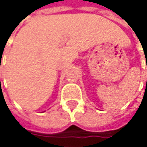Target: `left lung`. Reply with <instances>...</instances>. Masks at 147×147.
Wrapping results in <instances>:
<instances>
[{
  "label": "left lung",
  "instance_id": "1",
  "mask_svg": "<svg viewBox=\"0 0 147 147\" xmlns=\"http://www.w3.org/2000/svg\"><path fill=\"white\" fill-rule=\"evenodd\" d=\"M146 63H147V62H146Z\"/></svg>",
  "mask_w": 147,
  "mask_h": 147
}]
</instances>
